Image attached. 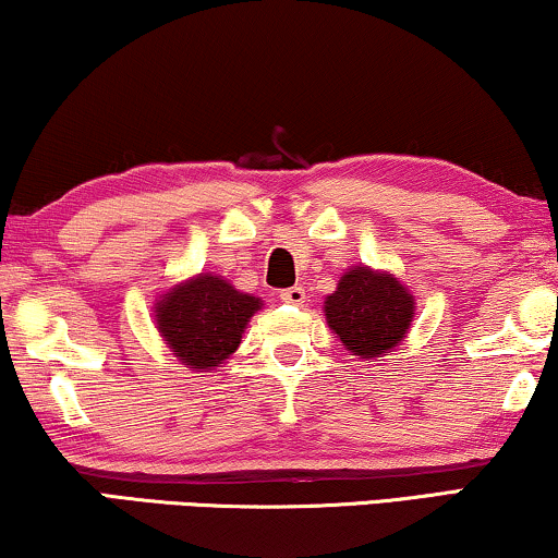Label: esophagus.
Here are the masks:
<instances>
[{
	"label": "esophagus",
	"instance_id": "34e87169",
	"mask_svg": "<svg viewBox=\"0 0 558 558\" xmlns=\"http://www.w3.org/2000/svg\"><path fill=\"white\" fill-rule=\"evenodd\" d=\"M279 296H281V302H287V304H304V300H307V292H304V287H289Z\"/></svg>",
	"mask_w": 558,
	"mask_h": 558
}]
</instances>
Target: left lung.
Returning <instances> with one entry per match:
<instances>
[{
	"instance_id": "8db88e82",
	"label": "left lung",
	"mask_w": 558,
	"mask_h": 558,
	"mask_svg": "<svg viewBox=\"0 0 558 558\" xmlns=\"http://www.w3.org/2000/svg\"><path fill=\"white\" fill-rule=\"evenodd\" d=\"M323 312L350 355L378 361L407 340L416 300L396 274L357 264L342 271L338 289L325 296Z\"/></svg>"
}]
</instances>
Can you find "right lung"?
Returning a JSON list of instances; mask_svg holds the SVG:
<instances>
[{"instance_id":"obj_1","label":"right lung","mask_w":558,"mask_h":558,"mask_svg":"<svg viewBox=\"0 0 558 558\" xmlns=\"http://www.w3.org/2000/svg\"><path fill=\"white\" fill-rule=\"evenodd\" d=\"M264 307L218 274L201 271L155 296L157 332L170 353L195 373H213L241 345L251 317Z\"/></svg>"}]
</instances>
